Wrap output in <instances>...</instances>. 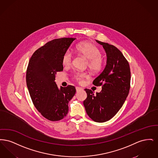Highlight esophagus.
Listing matches in <instances>:
<instances>
[{
  "label": "esophagus",
  "mask_w": 158,
  "mask_h": 158,
  "mask_svg": "<svg viewBox=\"0 0 158 158\" xmlns=\"http://www.w3.org/2000/svg\"><path fill=\"white\" fill-rule=\"evenodd\" d=\"M76 92H79L80 91H82L83 90V89L82 88H80V87H76Z\"/></svg>",
  "instance_id": "obj_1"
}]
</instances>
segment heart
<instances>
[{
    "label": "heart",
    "instance_id": "b5f03b06",
    "mask_svg": "<svg viewBox=\"0 0 158 158\" xmlns=\"http://www.w3.org/2000/svg\"><path fill=\"white\" fill-rule=\"evenodd\" d=\"M76 49L78 54L88 59L87 66L91 72L97 73L102 69L104 61L101 58L102 54L97 46L89 42H83L77 45ZM72 54L67 50L63 55L62 63L64 66H69L72 64ZM86 76L85 73L78 72L74 75V77L77 82L81 83Z\"/></svg>",
    "mask_w": 158,
    "mask_h": 158
}]
</instances>
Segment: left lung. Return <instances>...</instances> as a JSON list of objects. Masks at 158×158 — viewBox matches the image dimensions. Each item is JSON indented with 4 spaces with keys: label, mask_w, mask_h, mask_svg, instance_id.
<instances>
[{
    "label": "left lung",
    "mask_w": 158,
    "mask_h": 158,
    "mask_svg": "<svg viewBox=\"0 0 158 158\" xmlns=\"http://www.w3.org/2000/svg\"><path fill=\"white\" fill-rule=\"evenodd\" d=\"M106 54V64L102 73L93 81L95 86L102 85L96 95L85 89L87 98L83 101L86 112L92 120L104 123L118 113L127 97L131 73L127 60L115 46L98 40Z\"/></svg>",
    "instance_id": "obj_1"
}]
</instances>
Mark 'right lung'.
<instances>
[{
  "label": "right lung",
  "instance_id": "1",
  "mask_svg": "<svg viewBox=\"0 0 158 158\" xmlns=\"http://www.w3.org/2000/svg\"><path fill=\"white\" fill-rule=\"evenodd\" d=\"M73 38L52 40L37 50L31 57L27 70L26 82L35 107L48 120L63 119L69 111V102L76 93L75 86H57L55 78L63 71L62 57Z\"/></svg>",
  "mask_w": 158,
  "mask_h": 158
}]
</instances>
